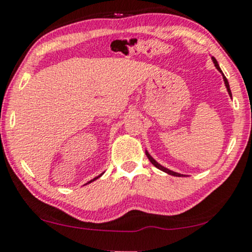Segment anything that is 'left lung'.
<instances>
[{"mask_svg": "<svg viewBox=\"0 0 252 252\" xmlns=\"http://www.w3.org/2000/svg\"><path fill=\"white\" fill-rule=\"evenodd\" d=\"M212 60H213V62H214L215 67H217L218 70H219L220 73L222 74V71H221V69H220V67H219V64H218L217 60H215L214 57H212ZM222 77H223V81H225V86H226V88H227V92H228V94H229V96H231V98H232V93H231V90H229V85H228V81H227V79H226V77H225V75H223V74H222ZM146 156H147V158H148V159H149V161H151L152 164H153L154 166H156L157 168H159V170L164 171V172H166V173H168V175H171V176H176V177H182V176H183V175H181V173L173 172V171H171V170H168V168H166V167L161 166V165H160L159 162H157L156 160L153 159V158H152L151 156H149V153H148L147 151H146Z\"/></svg>", "mask_w": 252, "mask_h": 252, "instance_id": "8db88e82", "label": "left lung"}]
</instances>
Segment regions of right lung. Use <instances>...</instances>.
Masks as SVG:
<instances>
[{"mask_svg":"<svg viewBox=\"0 0 252 252\" xmlns=\"http://www.w3.org/2000/svg\"><path fill=\"white\" fill-rule=\"evenodd\" d=\"M101 175H103V173H101ZM101 175H100V176H101ZM100 176L95 177V178H93V179H92V181H90V182H88V183H91V182H94V181H95V179H98V178H99V177H100Z\"/></svg>","mask_w":252,"mask_h":252,"instance_id":"1","label":"right lung"}]
</instances>
